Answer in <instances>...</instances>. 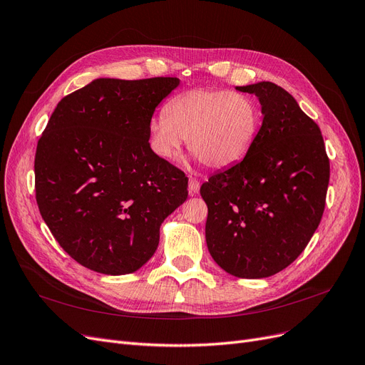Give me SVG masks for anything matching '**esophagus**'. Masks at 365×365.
<instances>
[{
	"label": "esophagus",
	"mask_w": 365,
	"mask_h": 365,
	"mask_svg": "<svg viewBox=\"0 0 365 365\" xmlns=\"http://www.w3.org/2000/svg\"><path fill=\"white\" fill-rule=\"evenodd\" d=\"M199 188H200V182L196 178L188 180V192H190V195L199 193Z\"/></svg>",
	"instance_id": "1"
}]
</instances>
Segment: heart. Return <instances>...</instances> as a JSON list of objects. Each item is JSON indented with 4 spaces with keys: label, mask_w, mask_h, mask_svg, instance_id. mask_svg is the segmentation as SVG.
Wrapping results in <instances>:
<instances>
[{
    "label": "heart",
    "mask_w": 365,
    "mask_h": 365,
    "mask_svg": "<svg viewBox=\"0 0 365 365\" xmlns=\"http://www.w3.org/2000/svg\"><path fill=\"white\" fill-rule=\"evenodd\" d=\"M260 125L256 101L229 90L196 88L175 96L165 115L151 120L153 151L175 162L185 139L195 157L212 169L235 166L249 154Z\"/></svg>",
    "instance_id": "b5f03b06"
}]
</instances>
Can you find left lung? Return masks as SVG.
I'll return each mask as SVG.
<instances>
[{"label":"left lung","instance_id":"1","mask_svg":"<svg viewBox=\"0 0 365 365\" xmlns=\"http://www.w3.org/2000/svg\"><path fill=\"white\" fill-rule=\"evenodd\" d=\"M237 90L259 98L264 120L249 154L200 187L205 238L226 272L264 279L292 264L312 240L325 210L329 160L319 125L282 86Z\"/></svg>","mask_w":365,"mask_h":365}]
</instances>
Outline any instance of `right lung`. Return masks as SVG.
<instances>
[{"label":"right lung","mask_w":365,"mask_h":365,"mask_svg":"<svg viewBox=\"0 0 365 365\" xmlns=\"http://www.w3.org/2000/svg\"><path fill=\"white\" fill-rule=\"evenodd\" d=\"M178 78H100L56 105L37 143L36 199L64 252L108 275L138 271L188 178L150 147L148 127Z\"/></svg>","instance_id":"obj_1"}]
</instances>
